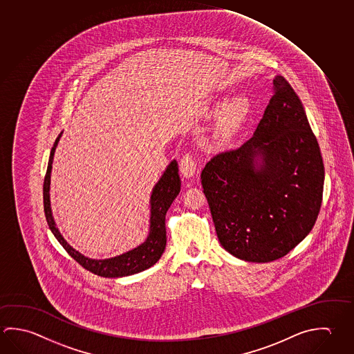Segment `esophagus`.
<instances>
[{
    "label": "esophagus",
    "instance_id": "esophagus-1",
    "mask_svg": "<svg viewBox=\"0 0 354 354\" xmlns=\"http://www.w3.org/2000/svg\"><path fill=\"white\" fill-rule=\"evenodd\" d=\"M180 173L185 178L190 179L196 173V162L192 154H185L180 160Z\"/></svg>",
    "mask_w": 354,
    "mask_h": 354
}]
</instances>
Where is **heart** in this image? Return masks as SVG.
Returning <instances> with one entry per match:
<instances>
[{"mask_svg":"<svg viewBox=\"0 0 354 354\" xmlns=\"http://www.w3.org/2000/svg\"><path fill=\"white\" fill-rule=\"evenodd\" d=\"M223 104L225 102L220 100L216 103V106L221 108ZM248 112H250V100L245 94H237L235 97H232L225 106L221 124H220V131L223 134H227L229 131H232L235 127L243 122V119L248 117Z\"/></svg>","mask_w":354,"mask_h":354,"instance_id":"obj_1","label":"heart"}]
</instances>
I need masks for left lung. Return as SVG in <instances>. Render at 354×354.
<instances>
[{
  "mask_svg": "<svg viewBox=\"0 0 354 354\" xmlns=\"http://www.w3.org/2000/svg\"><path fill=\"white\" fill-rule=\"evenodd\" d=\"M252 138L205 165L201 185L218 241L248 262L283 257L308 235L324 167L302 102L282 75Z\"/></svg>",
  "mask_w": 354,
  "mask_h": 354,
  "instance_id": "obj_1",
  "label": "left lung"
}]
</instances>
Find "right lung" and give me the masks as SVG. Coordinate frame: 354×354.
Wrapping results in <instances>:
<instances>
[{
	"label": "right lung",
	"instance_id": "obj_1",
	"mask_svg": "<svg viewBox=\"0 0 354 354\" xmlns=\"http://www.w3.org/2000/svg\"><path fill=\"white\" fill-rule=\"evenodd\" d=\"M61 137H62V133L58 136L50 149V160H48V167H47V173H46L44 183V214L52 234L62 245L64 250L81 266L94 274H98L100 277H108V279L125 277L134 273L142 272L144 270L156 265L164 254V250L167 246L165 215L170 205L173 204L175 198L179 195L180 186H181L179 168H178L176 160H173L169 164L162 178L153 187V192L150 195L149 232L145 241L142 242L137 248L111 259H102V260L89 259L72 248L68 242L64 240L52 215L50 198V173H52L55 151Z\"/></svg>",
	"mask_w": 354,
	"mask_h": 354
}]
</instances>
